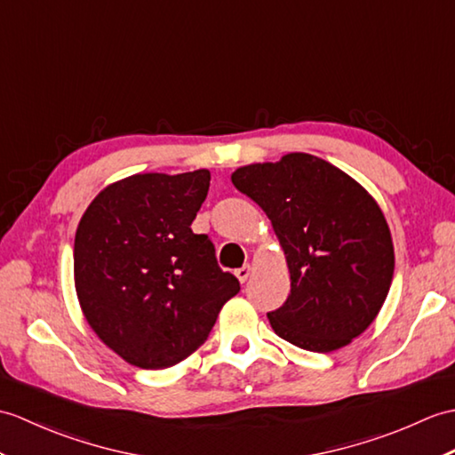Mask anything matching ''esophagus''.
I'll return each mask as SVG.
<instances>
[{
	"label": "esophagus",
	"mask_w": 455,
	"mask_h": 455,
	"mask_svg": "<svg viewBox=\"0 0 455 455\" xmlns=\"http://www.w3.org/2000/svg\"><path fill=\"white\" fill-rule=\"evenodd\" d=\"M235 275H236V279H238L240 283H246V281H248V277L251 275V267H250V266L240 267V269H236V271H235Z\"/></svg>",
	"instance_id": "obj_1"
}]
</instances>
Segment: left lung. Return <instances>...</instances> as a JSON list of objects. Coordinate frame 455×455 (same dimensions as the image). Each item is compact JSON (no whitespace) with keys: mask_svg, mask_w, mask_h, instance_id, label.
<instances>
[{"mask_svg":"<svg viewBox=\"0 0 455 455\" xmlns=\"http://www.w3.org/2000/svg\"><path fill=\"white\" fill-rule=\"evenodd\" d=\"M271 220L291 294L267 318L281 339L331 353L366 331L389 292L395 256L376 199L341 168L308 153L253 163L230 176Z\"/></svg>","mask_w":455,"mask_h":455,"instance_id":"obj_1","label":"left lung"}]
</instances>
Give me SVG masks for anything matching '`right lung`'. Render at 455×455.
<instances>
[{"label": "right lung", "mask_w": 455, "mask_h": 455, "mask_svg": "<svg viewBox=\"0 0 455 455\" xmlns=\"http://www.w3.org/2000/svg\"><path fill=\"white\" fill-rule=\"evenodd\" d=\"M211 174L145 172L107 186L76 232L73 277L84 320L133 366L156 371L205 343L240 283L192 223Z\"/></svg>", "instance_id": "add662e5"}]
</instances>
